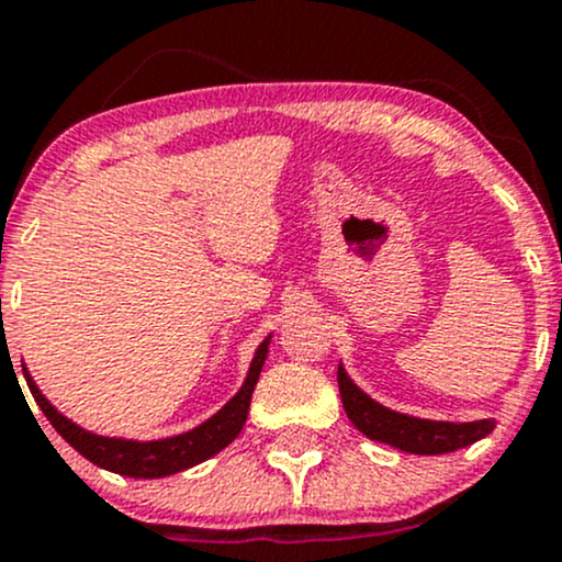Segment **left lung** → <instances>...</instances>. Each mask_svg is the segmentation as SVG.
Returning a JSON list of instances; mask_svg holds the SVG:
<instances>
[{"instance_id":"1","label":"left lung","mask_w":562,"mask_h":562,"mask_svg":"<svg viewBox=\"0 0 562 562\" xmlns=\"http://www.w3.org/2000/svg\"><path fill=\"white\" fill-rule=\"evenodd\" d=\"M338 389L340 402L348 420L357 425L367 438L380 443L409 451V454H447L470 443L481 441L494 430V420L473 423H443V420H420V417L402 415L389 406L378 404L346 375L344 364H338Z\"/></svg>"}]
</instances>
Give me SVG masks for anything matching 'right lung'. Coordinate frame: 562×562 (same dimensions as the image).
<instances>
[{
	"instance_id": "right-lung-1",
	"label": "right lung",
	"mask_w": 562,
	"mask_h": 562,
	"mask_svg": "<svg viewBox=\"0 0 562 562\" xmlns=\"http://www.w3.org/2000/svg\"><path fill=\"white\" fill-rule=\"evenodd\" d=\"M269 340H272V335L256 348V357L254 362H250L248 378H245L240 391H237L214 417H209V420L200 423L198 428L187 430V434L158 438V441H134V438H111L89 434L81 425H76L74 420H68L66 415H60V412L44 398V393L36 389L34 378L25 370V364L23 375L31 393H34L38 409L47 415V420L53 423L57 434L66 438L79 454L87 457L89 462H94L97 468L111 470V473L128 475V479H166V475L182 473V470L198 465V462H205L209 457L218 454V451L235 441L237 434L243 430L245 420H248L250 396H254L256 383H259L261 367L267 362Z\"/></svg>"
}]
</instances>
